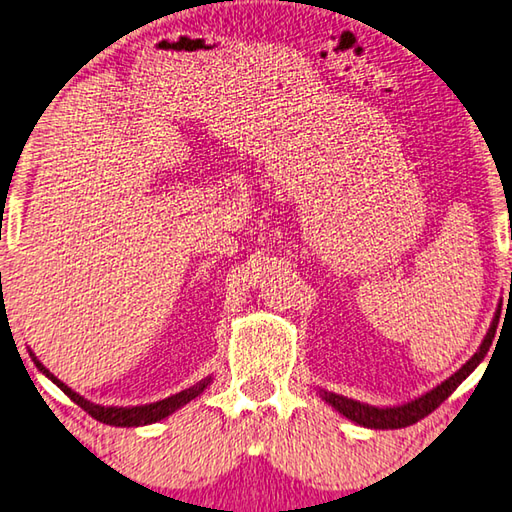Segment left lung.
<instances>
[{
    "mask_svg": "<svg viewBox=\"0 0 512 512\" xmlns=\"http://www.w3.org/2000/svg\"><path fill=\"white\" fill-rule=\"evenodd\" d=\"M497 323H499V311L492 318V325L488 329V334H485L483 343L479 345V350L474 352V357L463 363L461 368H458L452 377L445 379L443 384H438L436 388H431L429 393H424L420 397H415V400L400 404V406H370V404H363L352 400V397H343V395H336V393H329L320 388V397L332 406V409L339 411L345 418L357 422L359 427H368V429H402V427H409V424H415L418 420H422L424 415H429L433 409H438L440 404H443L449 395H452L458 384L465 377H470V372L479 366V363L485 359V354H488L492 339H495V332H497Z\"/></svg>",
    "mask_w": 512,
    "mask_h": 512,
    "instance_id": "1",
    "label": "left lung"
}]
</instances>
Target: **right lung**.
I'll return each mask as SVG.
<instances>
[{"instance_id":"right-lung-1","label":"right lung","mask_w":512,"mask_h":512,"mask_svg":"<svg viewBox=\"0 0 512 512\" xmlns=\"http://www.w3.org/2000/svg\"><path fill=\"white\" fill-rule=\"evenodd\" d=\"M29 354H31L33 363H36V368L42 372V375L54 381V384L60 388V391H63L69 397V400L79 404L83 411H88L94 420H99L103 424H112V427H144V424H153V422H160L164 418H169L171 413H176L178 409H183L185 404L196 400V397L201 395L205 388L210 386V381H212V377H205V379L198 381V384L185 388V391H180L176 395L167 397V400H160V402H153V404H142V406H101V404H94L90 400H85V397H81L79 393L72 391V388L65 386L63 381L51 375V372L45 366H42L36 354H33V352H29Z\"/></svg>"}]
</instances>
